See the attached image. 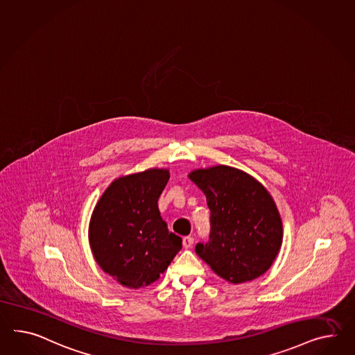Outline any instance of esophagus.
I'll return each mask as SVG.
<instances>
[{"label": "esophagus", "mask_w": 355, "mask_h": 355, "mask_svg": "<svg viewBox=\"0 0 355 355\" xmlns=\"http://www.w3.org/2000/svg\"><path fill=\"white\" fill-rule=\"evenodd\" d=\"M193 242H194V238H193V236H184V238H182V245H184V248H191V245H193Z\"/></svg>", "instance_id": "esophagus-1"}]
</instances>
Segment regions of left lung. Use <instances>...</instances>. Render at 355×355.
<instances>
[{"label": "left lung", "instance_id": "obj_1", "mask_svg": "<svg viewBox=\"0 0 355 355\" xmlns=\"http://www.w3.org/2000/svg\"><path fill=\"white\" fill-rule=\"evenodd\" d=\"M188 176L206 196L211 211L209 241L196 245L197 254L227 282L263 275L283 241L282 218L270 193L251 175L225 164Z\"/></svg>", "mask_w": 355, "mask_h": 355}]
</instances>
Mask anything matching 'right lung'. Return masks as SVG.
<instances>
[{
	"label": "right lung",
	"instance_id": "right-lung-1",
	"mask_svg": "<svg viewBox=\"0 0 355 355\" xmlns=\"http://www.w3.org/2000/svg\"><path fill=\"white\" fill-rule=\"evenodd\" d=\"M168 179L167 168L117 178L92 211L89 243L94 259L128 288L155 282L182 250V238L168 233L157 203Z\"/></svg>",
	"mask_w": 355,
	"mask_h": 355
}]
</instances>
